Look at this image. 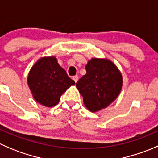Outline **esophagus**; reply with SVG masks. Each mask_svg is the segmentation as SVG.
I'll return each mask as SVG.
<instances>
[{
  "instance_id": "esophagus-1",
  "label": "esophagus",
  "mask_w": 158,
  "mask_h": 158,
  "mask_svg": "<svg viewBox=\"0 0 158 158\" xmlns=\"http://www.w3.org/2000/svg\"><path fill=\"white\" fill-rule=\"evenodd\" d=\"M73 80H74V82L76 83V82H77V81H78V79H79V76H73Z\"/></svg>"
}]
</instances>
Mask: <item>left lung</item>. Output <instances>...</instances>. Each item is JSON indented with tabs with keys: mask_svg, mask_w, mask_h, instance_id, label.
<instances>
[{
	"mask_svg": "<svg viewBox=\"0 0 158 158\" xmlns=\"http://www.w3.org/2000/svg\"><path fill=\"white\" fill-rule=\"evenodd\" d=\"M86 74L76 83L85 107L92 112L106 109L122 91L123 79L120 70L109 59L92 58L85 66Z\"/></svg>",
	"mask_w": 158,
	"mask_h": 158,
	"instance_id": "8db88e82",
	"label": "left lung"
}]
</instances>
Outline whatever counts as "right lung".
Instances as JSON below:
<instances>
[{
  "label": "right lung",
  "mask_w": 158,
  "mask_h": 158,
  "mask_svg": "<svg viewBox=\"0 0 158 158\" xmlns=\"http://www.w3.org/2000/svg\"><path fill=\"white\" fill-rule=\"evenodd\" d=\"M27 84L33 98L39 104L51 108L56 106L60 96L75 85L55 56L40 58L30 69Z\"/></svg>",
  "instance_id": "obj_1"
}]
</instances>
